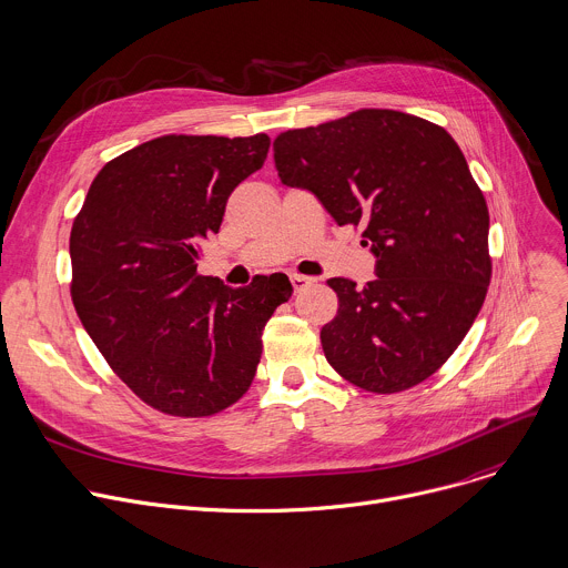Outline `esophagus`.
I'll list each match as a JSON object with an SVG mask.
<instances>
[{
	"instance_id": "obj_1",
	"label": "esophagus",
	"mask_w": 568,
	"mask_h": 568,
	"mask_svg": "<svg viewBox=\"0 0 568 568\" xmlns=\"http://www.w3.org/2000/svg\"><path fill=\"white\" fill-rule=\"evenodd\" d=\"M288 280H291V284H293V291L295 293H302L304 288H308L315 280L313 277H306V275H300V273H291L288 275Z\"/></svg>"
}]
</instances>
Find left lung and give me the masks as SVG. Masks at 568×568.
<instances>
[{"mask_svg":"<svg viewBox=\"0 0 568 568\" xmlns=\"http://www.w3.org/2000/svg\"><path fill=\"white\" fill-rule=\"evenodd\" d=\"M280 181L311 190L337 225H363L376 280L331 277L337 315L322 326L328 365L374 394L405 392L455 354L488 293V205L440 125L358 109L273 143Z\"/></svg>","mask_w":568,"mask_h":568,"instance_id":"8db88e82","label":"left lung"}]
</instances>
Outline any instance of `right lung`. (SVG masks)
Returning <instances> with one entry per match:
<instances>
[{
	"mask_svg": "<svg viewBox=\"0 0 568 568\" xmlns=\"http://www.w3.org/2000/svg\"><path fill=\"white\" fill-rule=\"evenodd\" d=\"M268 148L266 134L152 139L95 174L73 219L75 313L113 374L163 414L203 418L237 403L266 322L291 297L196 273L203 240Z\"/></svg>",
	"mask_w": 568,
	"mask_h": 568,
	"instance_id": "obj_1",
	"label": "right lung"
}]
</instances>
